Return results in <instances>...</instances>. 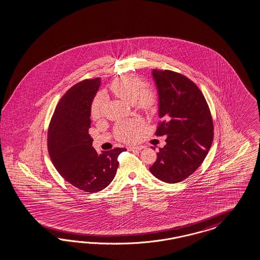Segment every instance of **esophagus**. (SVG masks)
Returning a JSON list of instances; mask_svg holds the SVG:
<instances>
[{"label": "esophagus", "mask_w": 260, "mask_h": 260, "mask_svg": "<svg viewBox=\"0 0 260 260\" xmlns=\"http://www.w3.org/2000/svg\"><path fill=\"white\" fill-rule=\"evenodd\" d=\"M127 149L128 150H140L144 149V147L143 146H132V147H128Z\"/></svg>", "instance_id": "1"}]
</instances>
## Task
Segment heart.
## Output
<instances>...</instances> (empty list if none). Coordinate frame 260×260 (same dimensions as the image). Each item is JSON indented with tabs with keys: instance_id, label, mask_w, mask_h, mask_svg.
<instances>
[{
	"instance_id": "1",
	"label": "heart",
	"mask_w": 260,
	"mask_h": 260,
	"mask_svg": "<svg viewBox=\"0 0 260 260\" xmlns=\"http://www.w3.org/2000/svg\"><path fill=\"white\" fill-rule=\"evenodd\" d=\"M144 84L137 77L122 76L115 79L110 86V90L124 102L134 105L145 111L151 110L156 104V94L151 89H144ZM105 97L96 96L91 104V117L97 120L103 117L105 108ZM142 127V123L137 120L120 122L115 127V135L120 141L132 142L137 137Z\"/></svg>"
}]
</instances>
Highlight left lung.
<instances>
[{
	"label": "left lung",
	"instance_id": "obj_1",
	"mask_svg": "<svg viewBox=\"0 0 260 260\" xmlns=\"http://www.w3.org/2000/svg\"><path fill=\"white\" fill-rule=\"evenodd\" d=\"M158 95L156 135L166 145L157 153L150 173L166 183H178L194 173L212 146L211 112L200 89L186 76L171 71L152 70Z\"/></svg>",
	"mask_w": 260,
	"mask_h": 260
}]
</instances>
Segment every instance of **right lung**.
I'll use <instances>...</instances> for the list:
<instances>
[{
	"label": "right lung",
	"instance_id": "add662e5",
	"mask_svg": "<svg viewBox=\"0 0 260 260\" xmlns=\"http://www.w3.org/2000/svg\"><path fill=\"white\" fill-rule=\"evenodd\" d=\"M101 78L84 80L70 88L56 107L48 127L47 149L52 164L66 181L87 192H97L113 180L117 157L125 148L101 151L88 134L90 108Z\"/></svg>",
	"mask_w": 260,
	"mask_h": 260
}]
</instances>
